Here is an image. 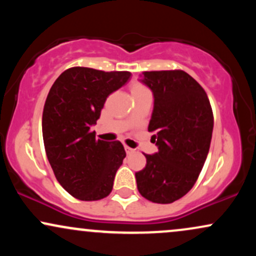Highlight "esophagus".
<instances>
[{
  "instance_id": "obj_1",
  "label": "esophagus",
  "mask_w": 256,
  "mask_h": 256,
  "mask_svg": "<svg viewBox=\"0 0 256 256\" xmlns=\"http://www.w3.org/2000/svg\"><path fill=\"white\" fill-rule=\"evenodd\" d=\"M125 152H126V154H132V152H134V149H132V148H130V146H125Z\"/></svg>"
}]
</instances>
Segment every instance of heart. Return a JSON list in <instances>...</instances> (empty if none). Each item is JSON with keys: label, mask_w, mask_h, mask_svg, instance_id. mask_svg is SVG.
Here are the masks:
<instances>
[{"label": "heart", "mask_w": 256, "mask_h": 256, "mask_svg": "<svg viewBox=\"0 0 256 256\" xmlns=\"http://www.w3.org/2000/svg\"><path fill=\"white\" fill-rule=\"evenodd\" d=\"M142 90H146V86H144L143 84L134 83L131 85V92H136V91H142Z\"/></svg>", "instance_id": "obj_1"}]
</instances>
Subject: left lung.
I'll use <instances>...</instances> for the list:
<instances>
[{
    "mask_svg": "<svg viewBox=\"0 0 256 256\" xmlns=\"http://www.w3.org/2000/svg\"><path fill=\"white\" fill-rule=\"evenodd\" d=\"M154 95L148 131L158 152L136 172L137 189L155 204H172L194 186L210 152L214 118L204 88L182 70L142 73Z\"/></svg>",
    "mask_w": 256,
    "mask_h": 256,
    "instance_id": "obj_1",
    "label": "left lung"
}]
</instances>
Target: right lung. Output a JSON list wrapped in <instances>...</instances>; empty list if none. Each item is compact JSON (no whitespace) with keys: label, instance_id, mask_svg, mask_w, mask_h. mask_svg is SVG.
Instances as JSON below:
<instances>
[{"label":"right lung","instance_id":"obj_1","mask_svg":"<svg viewBox=\"0 0 256 256\" xmlns=\"http://www.w3.org/2000/svg\"><path fill=\"white\" fill-rule=\"evenodd\" d=\"M128 71L71 67L52 84L44 104L43 142L61 186L82 201L110 195L126 156L119 140H96L95 125L106 100L130 78Z\"/></svg>","mask_w":256,"mask_h":256}]
</instances>
